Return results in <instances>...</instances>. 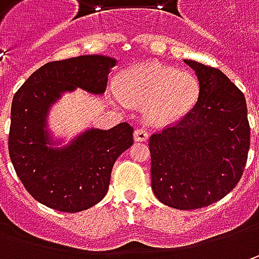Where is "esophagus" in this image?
Masks as SVG:
<instances>
[{
    "mask_svg": "<svg viewBox=\"0 0 259 259\" xmlns=\"http://www.w3.org/2000/svg\"><path fill=\"white\" fill-rule=\"evenodd\" d=\"M134 140L135 141H147L148 140V133L143 128H138V130L134 131Z\"/></svg>",
    "mask_w": 259,
    "mask_h": 259,
    "instance_id": "esophagus-1",
    "label": "esophagus"
}]
</instances>
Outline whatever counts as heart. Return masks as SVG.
Segmentation results:
<instances>
[{"mask_svg": "<svg viewBox=\"0 0 259 259\" xmlns=\"http://www.w3.org/2000/svg\"><path fill=\"white\" fill-rule=\"evenodd\" d=\"M115 102L144 105L145 119L151 124H171L189 114L199 99L197 77L157 62L143 63L119 75Z\"/></svg>", "mask_w": 259, "mask_h": 259, "instance_id": "1", "label": "heart"}]
</instances>
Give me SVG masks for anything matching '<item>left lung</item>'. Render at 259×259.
<instances>
[{
  "instance_id": "left-lung-1",
  "label": "left lung",
  "mask_w": 259,
  "mask_h": 259,
  "mask_svg": "<svg viewBox=\"0 0 259 259\" xmlns=\"http://www.w3.org/2000/svg\"><path fill=\"white\" fill-rule=\"evenodd\" d=\"M200 94L179 122L151 135V187L174 209L192 210L221 200L244 173L249 122L244 94L219 69L184 60Z\"/></svg>"
}]
</instances>
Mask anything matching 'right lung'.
I'll return each mask as SVG.
<instances>
[{
  "label": "right lung",
  "mask_w": 259,
  "mask_h": 259,
  "mask_svg": "<svg viewBox=\"0 0 259 259\" xmlns=\"http://www.w3.org/2000/svg\"><path fill=\"white\" fill-rule=\"evenodd\" d=\"M115 65V59L101 55L49 62L14 95L10 158L27 192L47 207L75 213L101 202L116 158L134 143L128 122L111 130L88 128L66 145H59L62 140L49 130L50 108L62 95L77 88L102 95Z\"/></svg>",
  "instance_id": "1"
}]
</instances>
